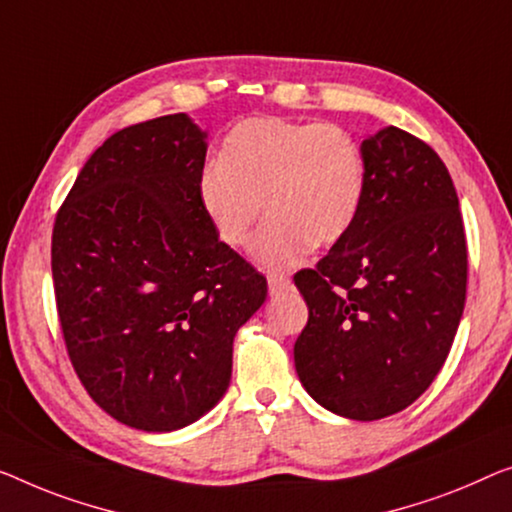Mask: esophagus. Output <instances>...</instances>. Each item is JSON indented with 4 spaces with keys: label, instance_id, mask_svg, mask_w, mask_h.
Wrapping results in <instances>:
<instances>
[{
    "label": "esophagus",
    "instance_id": "1",
    "mask_svg": "<svg viewBox=\"0 0 512 512\" xmlns=\"http://www.w3.org/2000/svg\"><path fill=\"white\" fill-rule=\"evenodd\" d=\"M266 282H269L271 296L285 292V289L292 285V280H289V276H285V273H269V276H266Z\"/></svg>",
    "mask_w": 512,
    "mask_h": 512
}]
</instances>
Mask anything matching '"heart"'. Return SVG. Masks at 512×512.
Returning <instances> with one entry per match:
<instances>
[{"label": "heart", "instance_id": "heart-1", "mask_svg": "<svg viewBox=\"0 0 512 512\" xmlns=\"http://www.w3.org/2000/svg\"><path fill=\"white\" fill-rule=\"evenodd\" d=\"M220 163L200 177L204 216L225 246L255 236V262L287 269L312 248L340 243L352 230L365 197V158L352 135L335 124L282 117L239 121L225 135Z\"/></svg>", "mask_w": 512, "mask_h": 512}]
</instances>
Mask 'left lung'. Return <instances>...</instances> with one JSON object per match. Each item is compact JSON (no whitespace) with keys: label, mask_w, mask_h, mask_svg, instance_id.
Segmentation results:
<instances>
[{"label":"left lung","mask_w":512,"mask_h":512,"mask_svg":"<svg viewBox=\"0 0 512 512\" xmlns=\"http://www.w3.org/2000/svg\"><path fill=\"white\" fill-rule=\"evenodd\" d=\"M361 151L354 227L294 276L310 310L294 365L324 409L377 421L421 398L451 352L467 299V239L437 151L395 126Z\"/></svg>","instance_id":"8db88e82"}]
</instances>
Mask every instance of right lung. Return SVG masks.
<instances>
[{
	"mask_svg": "<svg viewBox=\"0 0 512 512\" xmlns=\"http://www.w3.org/2000/svg\"><path fill=\"white\" fill-rule=\"evenodd\" d=\"M204 158L188 114L128 126L91 154L55 218L68 358L91 400L135 430L172 432L216 407L234 335L266 299V278L204 216Z\"/></svg>",
	"mask_w": 512,
	"mask_h": 512,
	"instance_id": "obj_1",
	"label": "right lung"
}]
</instances>
